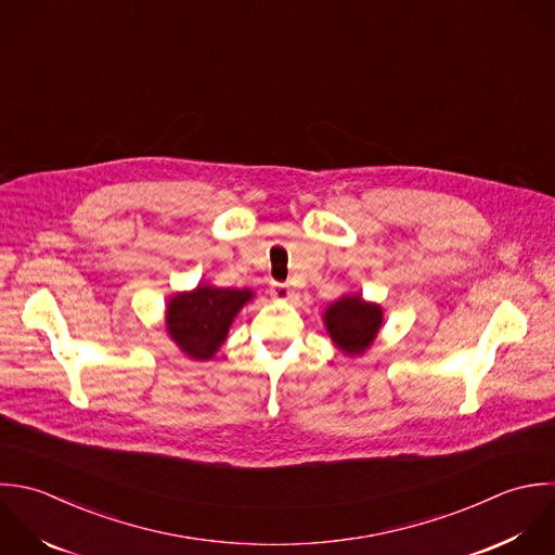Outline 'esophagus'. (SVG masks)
<instances>
[{"mask_svg":"<svg viewBox=\"0 0 555 555\" xmlns=\"http://www.w3.org/2000/svg\"><path fill=\"white\" fill-rule=\"evenodd\" d=\"M270 294H272V298H276V300H289V298H292V289H289L287 283H276V281H272V283H270Z\"/></svg>","mask_w":555,"mask_h":555,"instance_id":"34e87169","label":"esophagus"}]
</instances>
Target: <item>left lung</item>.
<instances>
[{
  "mask_svg": "<svg viewBox=\"0 0 555 555\" xmlns=\"http://www.w3.org/2000/svg\"><path fill=\"white\" fill-rule=\"evenodd\" d=\"M324 322L333 341L346 354H361L374 341L383 324V311L378 305L363 302L361 296H348L328 307Z\"/></svg>",
  "mask_w": 555,
  "mask_h": 555,
  "instance_id": "8db88e82",
  "label": "left lung"
}]
</instances>
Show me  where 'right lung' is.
Returning a JSON list of instances; mask_svg holds the SVG:
<instances>
[{"label": "right lung", "mask_w": 555, "mask_h": 555, "mask_svg": "<svg viewBox=\"0 0 555 555\" xmlns=\"http://www.w3.org/2000/svg\"><path fill=\"white\" fill-rule=\"evenodd\" d=\"M253 294L248 289L198 287L168 302L166 324L177 346L192 359H211L224 341L235 313Z\"/></svg>", "instance_id": "obj_1"}]
</instances>
